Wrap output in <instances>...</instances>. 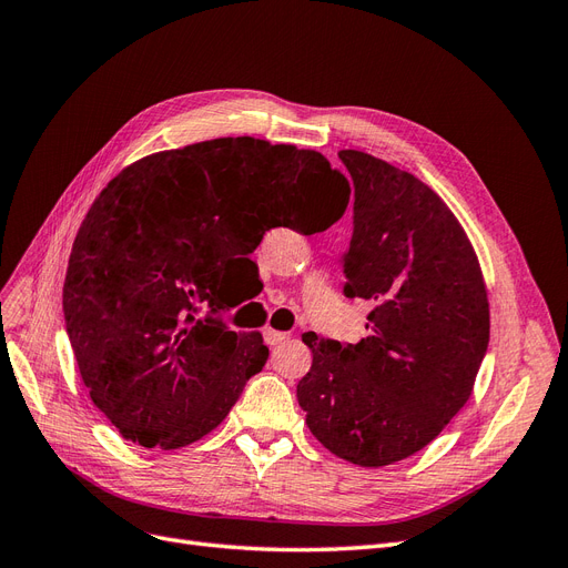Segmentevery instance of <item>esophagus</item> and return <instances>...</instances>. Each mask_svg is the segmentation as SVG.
<instances>
[{
    "mask_svg": "<svg viewBox=\"0 0 568 568\" xmlns=\"http://www.w3.org/2000/svg\"><path fill=\"white\" fill-rule=\"evenodd\" d=\"M263 336H265V343L267 346H280V343H284V341H288V334L286 332H280V329H265L263 332Z\"/></svg>",
    "mask_w": 568,
    "mask_h": 568,
    "instance_id": "1",
    "label": "esophagus"
}]
</instances>
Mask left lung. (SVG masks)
Here are the masks:
<instances>
[{"mask_svg":"<svg viewBox=\"0 0 568 568\" xmlns=\"http://www.w3.org/2000/svg\"><path fill=\"white\" fill-rule=\"evenodd\" d=\"M338 159L355 186L346 296L372 301L369 336L303 334L296 386L313 436L357 467L419 453L471 398L490 338L484 274L459 220L415 175L365 151Z\"/></svg>","mask_w":568,"mask_h":568,"instance_id":"left-lung-1","label":"left lung"}]
</instances>
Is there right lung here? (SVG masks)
Here are the masks:
<instances>
[{
    "label": "right lung",
    "mask_w": 568,
    "mask_h": 568,
    "mask_svg": "<svg viewBox=\"0 0 568 568\" xmlns=\"http://www.w3.org/2000/svg\"><path fill=\"white\" fill-rule=\"evenodd\" d=\"M334 185L339 203L318 211ZM348 182L313 149L220 136L134 161L101 189L68 261L63 317L92 403L144 448L192 445L267 363L257 332H230L222 280L263 234L329 227Z\"/></svg>",
    "instance_id": "obj_1"
}]
</instances>
